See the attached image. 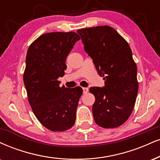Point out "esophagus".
<instances>
[{"label":"esophagus","mask_w":160,"mask_h":160,"mask_svg":"<svg viewBox=\"0 0 160 160\" xmlns=\"http://www.w3.org/2000/svg\"><path fill=\"white\" fill-rule=\"evenodd\" d=\"M82 92H83V94H86L88 92V88H82Z\"/></svg>","instance_id":"obj_1"}]
</instances>
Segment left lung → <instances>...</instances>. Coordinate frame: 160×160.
I'll use <instances>...</instances> for the list:
<instances>
[{"mask_svg": "<svg viewBox=\"0 0 160 160\" xmlns=\"http://www.w3.org/2000/svg\"><path fill=\"white\" fill-rule=\"evenodd\" d=\"M84 50L92 59L103 87H91L95 122L103 128L121 126L132 112L137 97V67L126 40L109 26L80 29Z\"/></svg>", "mask_w": 160, "mask_h": 160, "instance_id": "8db88e82", "label": "left lung"}]
</instances>
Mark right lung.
Wrapping results in <instances>:
<instances>
[{"mask_svg":"<svg viewBox=\"0 0 160 160\" xmlns=\"http://www.w3.org/2000/svg\"><path fill=\"white\" fill-rule=\"evenodd\" d=\"M74 32H49L29 47L24 83L30 105L39 122L51 131H65L74 124L80 87H59L66 70L65 59L80 40Z\"/></svg>","mask_w":160,"mask_h":160,"instance_id":"obj_1","label":"right lung"}]
</instances>
